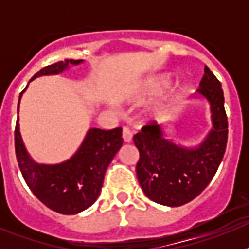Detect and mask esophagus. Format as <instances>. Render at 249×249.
<instances>
[{
  "label": "esophagus",
  "mask_w": 249,
  "mask_h": 249,
  "mask_svg": "<svg viewBox=\"0 0 249 249\" xmlns=\"http://www.w3.org/2000/svg\"><path fill=\"white\" fill-rule=\"evenodd\" d=\"M122 137H123V141H124V142L129 143V142L132 141V132L129 131L128 128H126V127H124L122 131Z\"/></svg>",
  "instance_id": "obj_1"
}]
</instances>
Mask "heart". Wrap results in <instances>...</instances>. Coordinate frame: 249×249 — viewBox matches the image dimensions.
Here are the masks:
<instances>
[{
    "instance_id": "b5f03b06",
    "label": "heart",
    "mask_w": 249,
    "mask_h": 249,
    "mask_svg": "<svg viewBox=\"0 0 249 249\" xmlns=\"http://www.w3.org/2000/svg\"><path fill=\"white\" fill-rule=\"evenodd\" d=\"M171 82H172V78L168 74H158V76L149 78L144 83L142 92H143L144 96H157V94L162 93L171 85ZM182 92H183V89L181 87H176L172 91V96L178 97V96H181Z\"/></svg>"
}]
</instances>
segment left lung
<instances>
[{"label": "left lung", "instance_id": "left-lung-1", "mask_svg": "<svg viewBox=\"0 0 249 249\" xmlns=\"http://www.w3.org/2000/svg\"><path fill=\"white\" fill-rule=\"evenodd\" d=\"M195 97L210 103L212 121V128L199 144L176 143L164 137L163 128L156 122L133 137L140 152L136 166L138 182L144 195L156 203L178 207L195 199L212 181L226 152L228 121L223 89L207 66Z\"/></svg>", "mask_w": 249, "mask_h": 249}]
</instances>
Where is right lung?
Returning <instances> with one entry per match:
<instances>
[{
    "instance_id": "add662e5",
    "label": "right lung",
    "mask_w": 249,
    "mask_h": 249,
    "mask_svg": "<svg viewBox=\"0 0 249 249\" xmlns=\"http://www.w3.org/2000/svg\"><path fill=\"white\" fill-rule=\"evenodd\" d=\"M83 63V59H65L43 67L31 81L41 76L59 74L70 68ZM30 81V82H31ZM17 106L19 111V101ZM122 128H89L74 155L61 163H37L26 149L18 117L15 129V148L21 173L35 196L45 206L62 214H77L87 210L100 196L107 167L122 147Z\"/></svg>"
}]
</instances>
